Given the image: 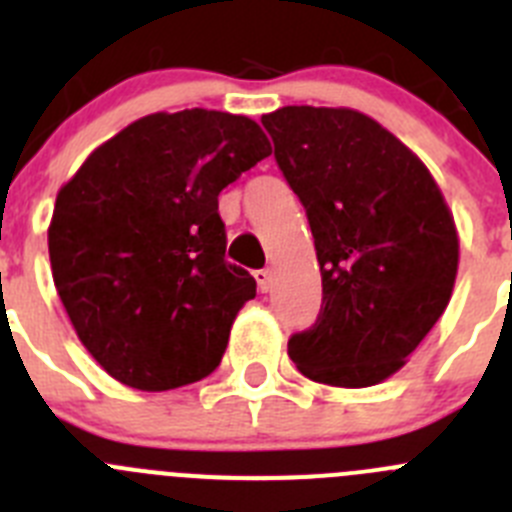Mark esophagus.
<instances>
[{
    "label": "esophagus",
    "mask_w": 512,
    "mask_h": 512,
    "mask_svg": "<svg viewBox=\"0 0 512 512\" xmlns=\"http://www.w3.org/2000/svg\"><path fill=\"white\" fill-rule=\"evenodd\" d=\"M255 280L257 285H260L262 293H267V290L273 288V270H270V267H262V270L255 273Z\"/></svg>",
    "instance_id": "obj_1"
}]
</instances>
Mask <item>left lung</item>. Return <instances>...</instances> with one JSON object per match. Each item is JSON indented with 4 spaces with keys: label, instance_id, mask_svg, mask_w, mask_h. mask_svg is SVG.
Returning <instances> with one entry per match:
<instances>
[{
    "label": "left lung",
    "instance_id": "obj_1",
    "mask_svg": "<svg viewBox=\"0 0 512 512\" xmlns=\"http://www.w3.org/2000/svg\"><path fill=\"white\" fill-rule=\"evenodd\" d=\"M262 127L306 209L324 290L316 324L288 339L290 359L313 382L377 385L449 303L454 216L426 165L367 114L283 107Z\"/></svg>",
    "mask_w": 512,
    "mask_h": 512
}]
</instances>
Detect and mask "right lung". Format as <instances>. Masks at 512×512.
I'll return each instance as SVG.
<instances>
[{
	"label": "right lung",
	"instance_id": "right-lung-1",
	"mask_svg": "<svg viewBox=\"0 0 512 512\" xmlns=\"http://www.w3.org/2000/svg\"><path fill=\"white\" fill-rule=\"evenodd\" d=\"M270 155L252 119L150 114L96 147L55 199L53 280L91 357L137 390L219 367L257 283L224 260L219 193Z\"/></svg>",
	"mask_w": 512,
	"mask_h": 512
}]
</instances>
